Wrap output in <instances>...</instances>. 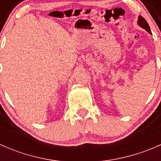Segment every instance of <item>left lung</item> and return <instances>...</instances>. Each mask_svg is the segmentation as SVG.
Here are the masks:
<instances>
[{"instance_id": "left-lung-1", "label": "left lung", "mask_w": 161, "mask_h": 161, "mask_svg": "<svg viewBox=\"0 0 161 161\" xmlns=\"http://www.w3.org/2000/svg\"><path fill=\"white\" fill-rule=\"evenodd\" d=\"M138 25L140 27H142V29H144L145 30H147L149 33H151V30L148 23L145 20V19L143 17H142V16H139V19H138Z\"/></svg>"}]
</instances>
